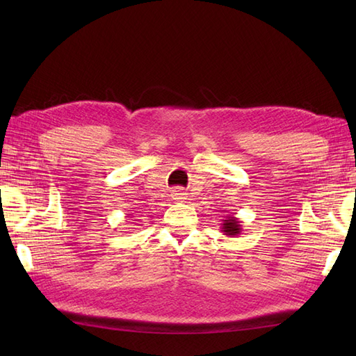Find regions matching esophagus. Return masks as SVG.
<instances>
[{
    "instance_id": "1",
    "label": "esophagus",
    "mask_w": 356,
    "mask_h": 356,
    "mask_svg": "<svg viewBox=\"0 0 356 356\" xmlns=\"http://www.w3.org/2000/svg\"><path fill=\"white\" fill-rule=\"evenodd\" d=\"M172 199L174 200H177V202H181V200H184L186 199V191H182L181 188H178V190H172Z\"/></svg>"
}]
</instances>
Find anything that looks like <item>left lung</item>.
Returning a JSON list of instances; mask_svg holds the SVG:
<instances>
[{
  "label": "left lung",
  "mask_w": 356,
  "mask_h": 356,
  "mask_svg": "<svg viewBox=\"0 0 356 356\" xmlns=\"http://www.w3.org/2000/svg\"><path fill=\"white\" fill-rule=\"evenodd\" d=\"M221 232L225 236H230V238H234V236H239L241 232H242L241 220L236 218L234 215H229L227 220H222Z\"/></svg>",
  "instance_id": "left-lung-1"
}]
</instances>
